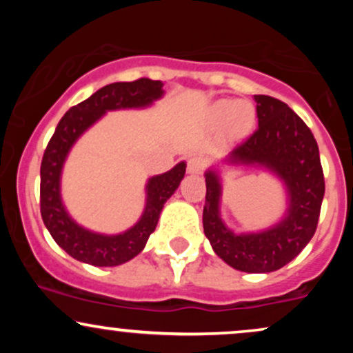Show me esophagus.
<instances>
[{"mask_svg": "<svg viewBox=\"0 0 353 353\" xmlns=\"http://www.w3.org/2000/svg\"><path fill=\"white\" fill-rule=\"evenodd\" d=\"M205 168V159L201 156H192L188 159V172L189 174H201Z\"/></svg>", "mask_w": 353, "mask_h": 353, "instance_id": "34e87169", "label": "esophagus"}]
</instances>
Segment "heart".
Wrapping results in <instances>:
<instances>
[{"instance_id":"b5f03b06","label":"heart","mask_w":353,"mask_h":353,"mask_svg":"<svg viewBox=\"0 0 353 353\" xmlns=\"http://www.w3.org/2000/svg\"><path fill=\"white\" fill-rule=\"evenodd\" d=\"M219 121H228L229 132L234 137L244 136L254 123V111L249 103H236V101H221L216 106Z\"/></svg>"}]
</instances>
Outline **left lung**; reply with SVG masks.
<instances>
[{"label":"left lung","instance_id":"obj_1","mask_svg":"<svg viewBox=\"0 0 353 353\" xmlns=\"http://www.w3.org/2000/svg\"><path fill=\"white\" fill-rule=\"evenodd\" d=\"M259 128L224 159L229 165H254L282 181L287 209L274 225L259 232H234L221 217L219 169L205 171L204 234L225 264L249 274H267L289 264L317 229L325 181L319 145L307 124L282 101L255 94Z\"/></svg>","mask_w":353,"mask_h":353}]
</instances>
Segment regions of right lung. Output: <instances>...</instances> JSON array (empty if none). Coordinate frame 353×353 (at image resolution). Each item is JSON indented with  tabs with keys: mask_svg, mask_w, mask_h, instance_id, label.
<instances>
[{
	"mask_svg": "<svg viewBox=\"0 0 353 353\" xmlns=\"http://www.w3.org/2000/svg\"><path fill=\"white\" fill-rule=\"evenodd\" d=\"M163 86L161 81L148 78L108 84L78 106H72L58 123L41 161L39 204L43 222L51 237L76 261L96 267H114L136 257L156 229L165 201L184 179V161L174 165L171 171L149 177L143 216L121 234H99L83 228L68 214L61 199V172L76 141L108 111L152 106L154 101L164 96Z\"/></svg>",
	"mask_w": 353,
	"mask_h": 353,
	"instance_id": "obj_1",
	"label": "right lung"
}]
</instances>
